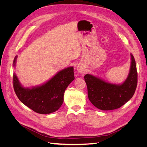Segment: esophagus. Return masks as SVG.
<instances>
[{"label":"esophagus","instance_id":"esophagus-1","mask_svg":"<svg viewBox=\"0 0 147 147\" xmlns=\"http://www.w3.org/2000/svg\"><path fill=\"white\" fill-rule=\"evenodd\" d=\"M77 71L79 73H83L85 71V68L84 67V66L82 64H78L77 66Z\"/></svg>","mask_w":147,"mask_h":147}]
</instances>
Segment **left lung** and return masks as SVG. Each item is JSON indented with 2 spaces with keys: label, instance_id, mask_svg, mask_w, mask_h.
Here are the masks:
<instances>
[{
  "label": "left lung",
  "instance_id": "obj_1",
  "mask_svg": "<svg viewBox=\"0 0 147 147\" xmlns=\"http://www.w3.org/2000/svg\"><path fill=\"white\" fill-rule=\"evenodd\" d=\"M129 73L122 84L107 82L91 74L84 75L89 100L102 110H111L121 107L132 98L137 84V72L134 57L131 54Z\"/></svg>",
  "mask_w": 147,
  "mask_h": 147
}]
</instances>
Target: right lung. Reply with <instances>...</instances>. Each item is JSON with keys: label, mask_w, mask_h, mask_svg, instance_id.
<instances>
[{"label": "right lung", "mask_w": 147, "mask_h": 147, "mask_svg": "<svg viewBox=\"0 0 147 147\" xmlns=\"http://www.w3.org/2000/svg\"><path fill=\"white\" fill-rule=\"evenodd\" d=\"M17 56L13 61L15 66ZM75 79L74 67H69L57 72L41 85L25 88L21 85L15 73L13 74V88L20 100L40 114H49L58 110L64 101L65 90Z\"/></svg>", "instance_id": "1"}]
</instances>
